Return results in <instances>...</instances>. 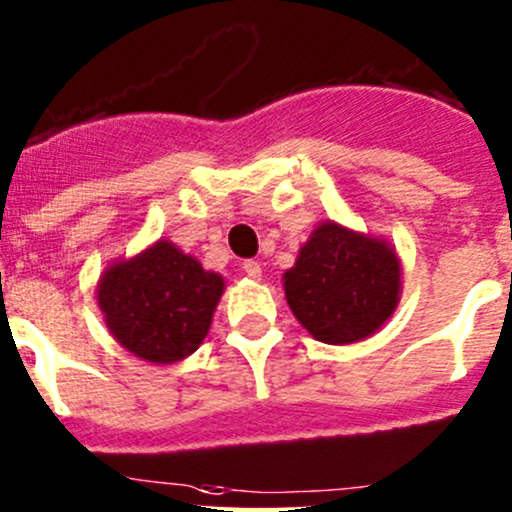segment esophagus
Masks as SVG:
<instances>
[{
    "mask_svg": "<svg viewBox=\"0 0 512 512\" xmlns=\"http://www.w3.org/2000/svg\"><path fill=\"white\" fill-rule=\"evenodd\" d=\"M243 272H245L247 277H250V279H260V277H262V267H260V262H255V260H245V262H243Z\"/></svg>",
    "mask_w": 512,
    "mask_h": 512,
    "instance_id": "obj_1",
    "label": "esophagus"
}]
</instances>
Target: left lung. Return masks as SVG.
I'll return each instance as SVG.
<instances>
[{"label": "left lung", "instance_id": "left-lung-1", "mask_svg": "<svg viewBox=\"0 0 512 512\" xmlns=\"http://www.w3.org/2000/svg\"><path fill=\"white\" fill-rule=\"evenodd\" d=\"M284 291L313 338L350 345L391 318L401 291V265L386 243L328 221L313 230L296 265L284 274Z\"/></svg>", "mask_w": 512, "mask_h": 512}]
</instances>
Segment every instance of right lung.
<instances>
[{
	"label": "right lung",
	"mask_w": 512,
	"mask_h": 512,
	"mask_svg": "<svg viewBox=\"0 0 512 512\" xmlns=\"http://www.w3.org/2000/svg\"><path fill=\"white\" fill-rule=\"evenodd\" d=\"M221 294L223 279L167 240L106 269L97 289L111 335L155 364L192 355L209 333Z\"/></svg>",
	"instance_id": "add662e5"
}]
</instances>
